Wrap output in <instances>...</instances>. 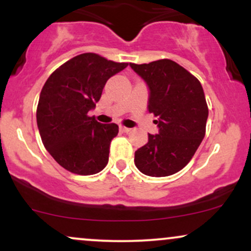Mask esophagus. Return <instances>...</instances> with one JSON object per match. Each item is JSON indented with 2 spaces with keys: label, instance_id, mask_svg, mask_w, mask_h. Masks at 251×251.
<instances>
[{
  "label": "esophagus",
  "instance_id": "obj_1",
  "mask_svg": "<svg viewBox=\"0 0 251 251\" xmlns=\"http://www.w3.org/2000/svg\"><path fill=\"white\" fill-rule=\"evenodd\" d=\"M120 131L124 132V133H128V132L131 131V128L125 127V126H120Z\"/></svg>",
  "mask_w": 251,
  "mask_h": 251
}]
</instances>
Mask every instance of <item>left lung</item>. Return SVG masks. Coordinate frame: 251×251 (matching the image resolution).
<instances>
[{"mask_svg": "<svg viewBox=\"0 0 251 251\" xmlns=\"http://www.w3.org/2000/svg\"><path fill=\"white\" fill-rule=\"evenodd\" d=\"M129 66L148 83V108L158 118L154 122L159 128L135 151L134 164L146 176H171L191 160L205 135L209 109L203 87L172 60Z\"/></svg>", "mask_w": 251, "mask_h": 251, "instance_id": "obj_1", "label": "left lung"}]
</instances>
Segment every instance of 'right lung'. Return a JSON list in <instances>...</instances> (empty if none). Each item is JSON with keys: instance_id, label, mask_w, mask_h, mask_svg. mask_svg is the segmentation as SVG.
I'll return each instance as SVG.
<instances>
[{"instance_id": "add662e5", "label": "right lung", "mask_w": 251, "mask_h": 251, "mask_svg": "<svg viewBox=\"0 0 251 251\" xmlns=\"http://www.w3.org/2000/svg\"><path fill=\"white\" fill-rule=\"evenodd\" d=\"M94 53L74 56L48 77L40 94L36 122L46 150L72 174L89 176L107 165L117 124H100L88 112L105 83L127 67Z\"/></svg>"}]
</instances>
